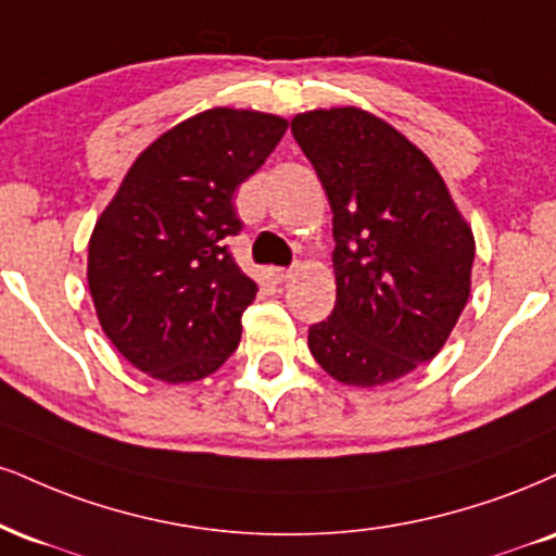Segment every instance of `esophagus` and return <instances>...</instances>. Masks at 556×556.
I'll return each instance as SVG.
<instances>
[{"instance_id": "34e87169", "label": "esophagus", "mask_w": 556, "mask_h": 556, "mask_svg": "<svg viewBox=\"0 0 556 556\" xmlns=\"http://www.w3.org/2000/svg\"><path fill=\"white\" fill-rule=\"evenodd\" d=\"M292 274H295V269H285V266H271V269H269V277H271L277 285L287 282V279H290Z\"/></svg>"}]
</instances>
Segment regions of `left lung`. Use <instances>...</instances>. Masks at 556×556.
I'll return each instance as SVG.
<instances>
[{"label": "left lung", "instance_id": "1", "mask_svg": "<svg viewBox=\"0 0 556 556\" xmlns=\"http://www.w3.org/2000/svg\"><path fill=\"white\" fill-rule=\"evenodd\" d=\"M292 137L324 184L337 240V303L307 346L339 383H393L443 350L466 307L471 227L430 157L383 118L307 111Z\"/></svg>", "mask_w": 556, "mask_h": 556}]
</instances>
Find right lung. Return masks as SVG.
<instances>
[{
	"label": "right lung",
	"mask_w": 556,
	"mask_h": 556,
	"mask_svg": "<svg viewBox=\"0 0 556 556\" xmlns=\"http://www.w3.org/2000/svg\"><path fill=\"white\" fill-rule=\"evenodd\" d=\"M285 131L258 111L186 118L134 160L100 214L87 285L105 337L147 376L191 383L238 350L258 287L227 249L243 230L232 197Z\"/></svg>",
	"instance_id": "add662e5"
}]
</instances>
